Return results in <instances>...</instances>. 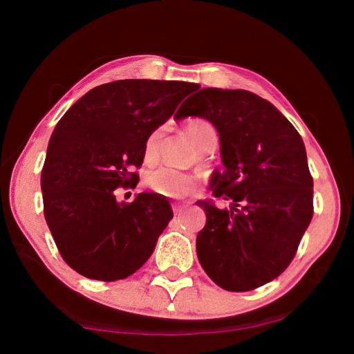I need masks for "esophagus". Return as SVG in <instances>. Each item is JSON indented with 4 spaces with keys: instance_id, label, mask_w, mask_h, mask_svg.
<instances>
[{
    "instance_id": "34e87169",
    "label": "esophagus",
    "mask_w": 354,
    "mask_h": 354,
    "mask_svg": "<svg viewBox=\"0 0 354 354\" xmlns=\"http://www.w3.org/2000/svg\"><path fill=\"white\" fill-rule=\"evenodd\" d=\"M189 205H190V201H173L171 207H173V211H175V214H179L185 206H189Z\"/></svg>"
}]
</instances>
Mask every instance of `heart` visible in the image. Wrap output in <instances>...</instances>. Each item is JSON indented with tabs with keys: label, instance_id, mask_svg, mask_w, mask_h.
I'll list each match as a JSON object with an SVG mask.
<instances>
[{
	"label": "heart",
	"instance_id": "1",
	"mask_svg": "<svg viewBox=\"0 0 354 354\" xmlns=\"http://www.w3.org/2000/svg\"><path fill=\"white\" fill-rule=\"evenodd\" d=\"M185 133L190 136V139L195 142L201 151H212L217 145L218 136L217 131L207 120L194 118L185 124ZM164 128L154 129L148 136L145 143V156L148 160H154L158 158L160 143H162ZM147 185L153 192L171 198H183L198 189V178L187 171H179L170 167H159L151 170L147 175Z\"/></svg>",
	"mask_w": 354,
	"mask_h": 354
}]
</instances>
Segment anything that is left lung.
<instances>
[{
    "label": "left lung",
    "instance_id": "1",
    "mask_svg": "<svg viewBox=\"0 0 354 354\" xmlns=\"http://www.w3.org/2000/svg\"><path fill=\"white\" fill-rule=\"evenodd\" d=\"M185 117L217 129L225 170L214 173L211 189L230 203H196L206 212L196 236L201 267L225 290L270 283L289 267L314 214L301 136L270 101L248 91L196 86L175 118Z\"/></svg>",
    "mask_w": 354,
    "mask_h": 354
}]
</instances>
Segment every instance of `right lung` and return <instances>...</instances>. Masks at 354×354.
<instances>
[{"mask_svg":"<svg viewBox=\"0 0 354 354\" xmlns=\"http://www.w3.org/2000/svg\"><path fill=\"white\" fill-rule=\"evenodd\" d=\"M198 84L120 80L88 91L53 131L41 170L44 214L64 261L98 281L124 279L148 261L173 218L167 198L136 187L145 143Z\"/></svg>","mask_w":354,"mask_h":354,"instance_id":"add662e5","label":"right lung"}]
</instances>
